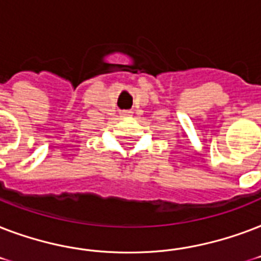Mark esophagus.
Segmentation results:
<instances>
[{"mask_svg":"<svg viewBox=\"0 0 261 261\" xmlns=\"http://www.w3.org/2000/svg\"><path fill=\"white\" fill-rule=\"evenodd\" d=\"M130 116V112H122L121 113V117H129Z\"/></svg>","mask_w":261,"mask_h":261,"instance_id":"esophagus-1","label":"esophagus"}]
</instances>
